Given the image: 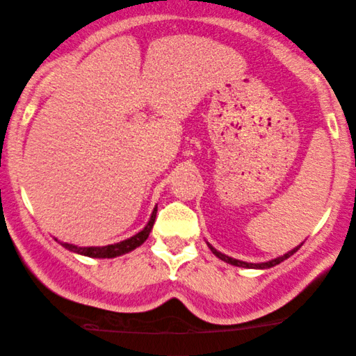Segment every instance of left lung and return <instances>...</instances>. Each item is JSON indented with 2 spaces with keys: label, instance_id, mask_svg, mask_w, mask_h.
<instances>
[{
  "label": "left lung",
  "instance_id": "8db88e82",
  "mask_svg": "<svg viewBox=\"0 0 356 356\" xmlns=\"http://www.w3.org/2000/svg\"><path fill=\"white\" fill-rule=\"evenodd\" d=\"M207 245H209V249L211 250V252H213L215 255H217V257L220 259V261L227 262V264L237 266V267H245V269H269V267H274V266L281 264L282 261H286V259H289L291 255H293V254H296V252H298V249H299V247L302 245V243H299L298 247H294V249H293V250H289V252H286V254L279 255V257H275V259H270V261H266V262H257V264H254V262H245V261H238V259L229 257V255H225V254L218 252V250L215 249V247L211 245V243H209V242H207Z\"/></svg>",
  "mask_w": 356,
  "mask_h": 356
}]
</instances>
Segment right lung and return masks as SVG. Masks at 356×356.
I'll return each mask as SVG.
<instances>
[{
  "label": "right lung",
  "mask_w": 356,
  "mask_h": 356,
  "mask_svg": "<svg viewBox=\"0 0 356 356\" xmlns=\"http://www.w3.org/2000/svg\"><path fill=\"white\" fill-rule=\"evenodd\" d=\"M156 211H158V207H154L153 213H151L149 220L145 225V229L139 230L138 234L133 235V237L126 238V241H121L118 243H111V245H92V247H79V245H74V243H67V242H60L57 241L60 245L65 247L67 250H70V252L74 254H79V255H86V257H94V259H114V257H119V255H124V254H129L131 250L138 249L139 245H143V243L146 242V238L149 237V232L153 230V225H154V220H156Z\"/></svg>",
  "instance_id": "1"
}]
</instances>
